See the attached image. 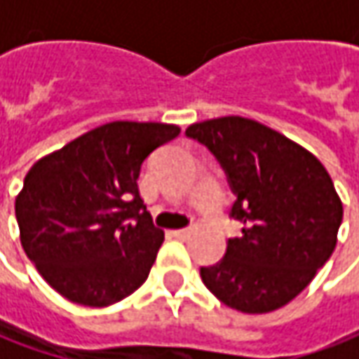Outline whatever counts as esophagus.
<instances>
[{
    "label": "esophagus",
    "mask_w": 359,
    "mask_h": 359,
    "mask_svg": "<svg viewBox=\"0 0 359 359\" xmlns=\"http://www.w3.org/2000/svg\"><path fill=\"white\" fill-rule=\"evenodd\" d=\"M172 236L173 238H180V240H186L187 236H189V229H173Z\"/></svg>",
    "instance_id": "34e87169"
}]
</instances>
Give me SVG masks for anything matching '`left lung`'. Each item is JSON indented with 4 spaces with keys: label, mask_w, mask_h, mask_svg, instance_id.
I'll return each mask as SVG.
<instances>
[{
    "label": "left lung",
    "mask_w": 359,
    "mask_h": 359,
    "mask_svg": "<svg viewBox=\"0 0 359 359\" xmlns=\"http://www.w3.org/2000/svg\"><path fill=\"white\" fill-rule=\"evenodd\" d=\"M236 196L229 217L243 224L226 255L200 268L205 287L243 313H268L306 290L336 248L344 217L320 159L254 119L228 116L194 123Z\"/></svg>",
    "instance_id": "8db88e82"
}]
</instances>
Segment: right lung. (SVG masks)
<instances>
[{
    "mask_svg": "<svg viewBox=\"0 0 359 359\" xmlns=\"http://www.w3.org/2000/svg\"><path fill=\"white\" fill-rule=\"evenodd\" d=\"M177 126L111 121L35 161L15 200L21 245L74 304L104 308L147 280L163 231L137 189L140 170Z\"/></svg>",
    "mask_w": 359,
    "mask_h": 359,
    "instance_id": "right-lung-1",
    "label": "right lung"
}]
</instances>
